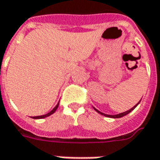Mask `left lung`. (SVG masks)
<instances>
[{
  "label": "left lung",
  "mask_w": 160,
  "mask_h": 160,
  "mask_svg": "<svg viewBox=\"0 0 160 160\" xmlns=\"http://www.w3.org/2000/svg\"><path fill=\"white\" fill-rule=\"evenodd\" d=\"M140 102H141V100L139 101L137 104L134 105V107L131 108L130 110H128V111H124V112H122V113H119V114H117V115L104 114V113H103V112H101V111H98V110H97V109H96V108H95V107H93V106H92V107H93V109H94V110H95V111H97L98 113H99V114H101V115H102V116H104V117H107V118H122V117H124V116H126V115H128V113H130L131 111H133V110H134V109H135V107L137 106L138 104H140Z\"/></svg>",
  "instance_id": "left-lung-1"
}]
</instances>
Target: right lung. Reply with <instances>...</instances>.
Segmentation results:
<instances>
[{"mask_svg": "<svg viewBox=\"0 0 160 160\" xmlns=\"http://www.w3.org/2000/svg\"><path fill=\"white\" fill-rule=\"evenodd\" d=\"M58 105H59V103L56 104V107L54 108L52 111H49V113H47V114H45V115H42V116H38V117H32V118H34V119H42V118H48V117H49L50 115L54 114V113L56 112V110H57V108H58Z\"/></svg>", "mask_w": 160, "mask_h": 160, "instance_id": "add662e5", "label": "right lung"}]
</instances>
